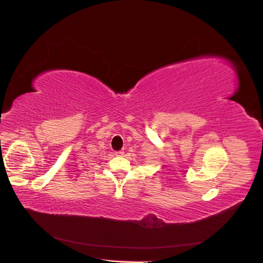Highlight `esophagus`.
Here are the masks:
<instances>
[{"label": "esophagus", "mask_w": 263, "mask_h": 263, "mask_svg": "<svg viewBox=\"0 0 263 263\" xmlns=\"http://www.w3.org/2000/svg\"><path fill=\"white\" fill-rule=\"evenodd\" d=\"M123 154H124V152H123V151H117V152H116V156H118V157L123 156Z\"/></svg>", "instance_id": "obj_1"}]
</instances>
